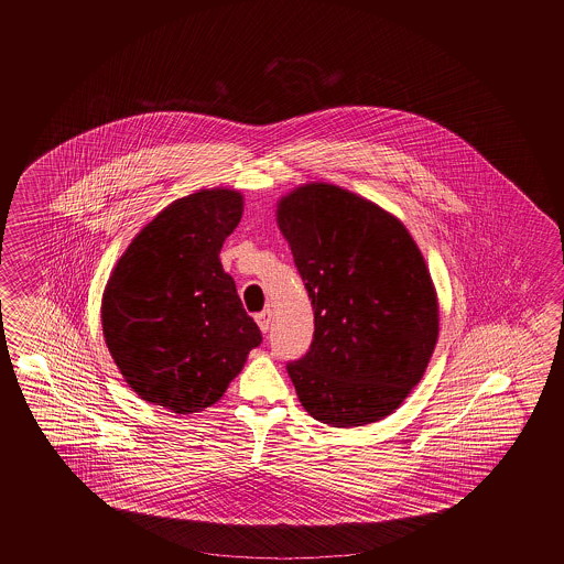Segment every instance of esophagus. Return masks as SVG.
<instances>
[{
	"label": "esophagus",
	"mask_w": 564,
	"mask_h": 564,
	"mask_svg": "<svg viewBox=\"0 0 564 564\" xmlns=\"http://www.w3.org/2000/svg\"><path fill=\"white\" fill-rule=\"evenodd\" d=\"M254 321H257L258 328H260L262 333H267L269 325H271V310L258 312L257 316H254Z\"/></svg>",
	"instance_id": "esophagus-1"
}]
</instances>
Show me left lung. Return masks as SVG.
Here are the masks:
<instances>
[{"label":"left lung","mask_w":564,"mask_h":564,"mask_svg":"<svg viewBox=\"0 0 564 564\" xmlns=\"http://www.w3.org/2000/svg\"><path fill=\"white\" fill-rule=\"evenodd\" d=\"M276 225L314 307V341L288 364L304 410L335 427L391 415L438 341V297L408 227L349 189L310 182L276 203Z\"/></svg>","instance_id":"1"}]
</instances>
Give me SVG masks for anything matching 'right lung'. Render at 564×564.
Wrapping results in <instances>:
<instances>
[{"instance_id": "add662e5", "label": "right lung", "mask_w": 564, "mask_h": 564, "mask_svg": "<svg viewBox=\"0 0 564 564\" xmlns=\"http://www.w3.org/2000/svg\"><path fill=\"white\" fill-rule=\"evenodd\" d=\"M241 213L238 189H198L165 206L116 262L102 337L142 401L184 415L206 410L262 341L219 260Z\"/></svg>"}]
</instances>
